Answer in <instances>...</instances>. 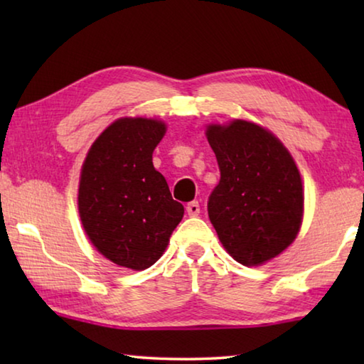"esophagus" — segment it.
Masks as SVG:
<instances>
[{"instance_id": "esophagus-1", "label": "esophagus", "mask_w": 364, "mask_h": 364, "mask_svg": "<svg viewBox=\"0 0 364 364\" xmlns=\"http://www.w3.org/2000/svg\"><path fill=\"white\" fill-rule=\"evenodd\" d=\"M186 212H188V215L189 217H197V215L200 213V205H199V202H189V204L186 205Z\"/></svg>"}]
</instances>
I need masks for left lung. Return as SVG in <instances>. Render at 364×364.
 Returning a JSON list of instances; mask_svg holds the SVG:
<instances>
[{"label": "left lung", "instance_id": "1", "mask_svg": "<svg viewBox=\"0 0 364 364\" xmlns=\"http://www.w3.org/2000/svg\"><path fill=\"white\" fill-rule=\"evenodd\" d=\"M220 183L208 197V218L234 260L254 267L279 255L297 236L304 189L294 159L264 128L234 120L210 125Z\"/></svg>", "mask_w": 364, "mask_h": 364}]
</instances>
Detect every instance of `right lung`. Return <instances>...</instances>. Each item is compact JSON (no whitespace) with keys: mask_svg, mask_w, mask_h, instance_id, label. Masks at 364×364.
<instances>
[{"mask_svg":"<svg viewBox=\"0 0 364 364\" xmlns=\"http://www.w3.org/2000/svg\"><path fill=\"white\" fill-rule=\"evenodd\" d=\"M164 134L159 120L120 119L101 133L85 159L80 218L97 252L120 267H152L184 215L152 165Z\"/></svg>","mask_w":364,"mask_h":364,"instance_id":"1","label":"right lung"}]
</instances>
